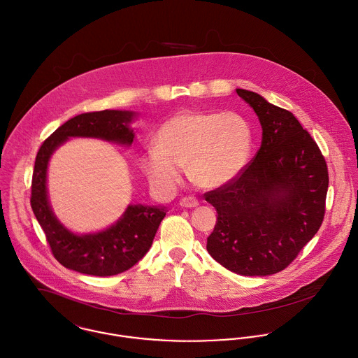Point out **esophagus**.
I'll return each mask as SVG.
<instances>
[{
    "mask_svg": "<svg viewBox=\"0 0 358 358\" xmlns=\"http://www.w3.org/2000/svg\"><path fill=\"white\" fill-rule=\"evenodd\" d=\"M179 204H180L182 207H186V208H193V207H197V206H199V200H197L196 197L189 196V197H183V199L179 201Z\"/></svg>",
    "mask_w": 358,
    "mask_h": 358,
    "instance_id": "34e87169",
    "label": "esophagus"
}]
</instances>
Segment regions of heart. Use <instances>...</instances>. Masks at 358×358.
<instances>
[{"instance_id":"b5f03b06","label":"heart","mask_w":358,"mask_h":358,"mask_svg":"<svg viewBox=\"0 0 358 358\" xmlns=\"http://www.w3.org/2000/svg\"><path fill=\"white\" fill-rule=\"evenodd\" d=\"M252 145V126L240 113L187 111L159 126L152 145L141 155V168L164 190L180 182L182 166L193 183L215 189L241 173Z\"/></svg>"}]
</instances>
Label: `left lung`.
I'll list each match as a JSON object with an SVG mask.
<instances>
[{"label": "left lung", "mask_w": 358, "mask_h": 358, "mask_svg": "<svg viewBox=\"0 0 358 358\" xmlns=\"http://www.w3.org/2000/svg\"><path fill=\"white\" fill-rule=\"evenodd\" d=\"M236 93L257 114L262 141L238 176L204 194L218 214L207 250L235 273L265 276L289 266L322 225L328 166L292 113Z\"/></svg>", "instance_id": "1"}]
</instances>
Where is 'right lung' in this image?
<instances>
[{
    "instance_id": "add662e5",
    "label": "right lung",
    "mask_w": 358,
    "mask_h": 358,
    "mask_svg": "<svg viewBox=\"0 0 358 358\" xmlns=\"http://www.w3.org/2000/svg\"><path fill=\"white\" fill-rule=\"evenodd\" d=\"M131 111L104 110L80 114L61 124L41 144L31 178V210L45 234L55 259L65 268L94 276L127 271L150 250L166 215L164 206H129L117 224L99 234L75 235L54 215L47 196V166L52 152L69 137H97L130 145L134 138L129 123Z\"/></svg>"
}]
</instances>
